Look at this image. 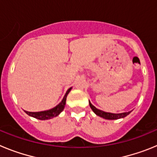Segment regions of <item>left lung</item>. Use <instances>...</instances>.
Returning <instances> with one entry per match:
<instances>
[{
	"mask_svg": "<svg viewBox=\"0 0 157 157\" xmlns=\"http://www.w3.org/2000/svg\"><path fill=\"white\" fill-rule=\"evenodd\" d=\"M90 106L91 109L93 112L95 113L97 116L102 117L105 120H118V119H121V118H124L130 113V112H123V113H119V114H115V113H110V112H105L104 111H101L98 109L96 107H94L90 101Z\"/></svg>",
	"mask_w": 157,
	"mask_h": 157,
	"instance_id": "1",
	"label": "left lung"
}]
</instances>
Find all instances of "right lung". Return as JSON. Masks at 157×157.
<instances>
[{"mask_svg":"<svg viewBox=\"0 0 157 157\" xmlns=\"http://www.w3.org/2000/svg\"><path fill=\"white\" fill-rule=\"evenodd\" d=\"M71 90V87L70 89L67 90L66 94L63 97V100L61 101V102L59 104V105H56L55 108L52 109H49V110L47 111H42V112H27V111H25V112L27 113L28 116H32V117L36 118L37 120H49V119H52L53 117H56L64 109V106L66 105V99L67 96L69 94V92Z\"/></svg>","mask_w":157,"mask_h":157,"instance_id":"1","label":"right lung"}]
</instances>
